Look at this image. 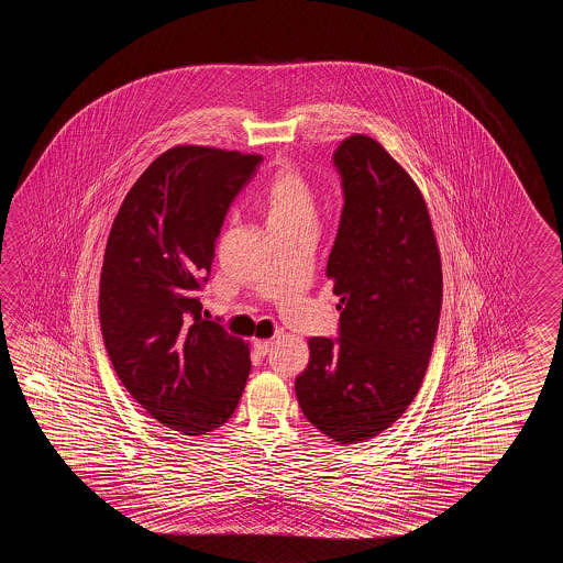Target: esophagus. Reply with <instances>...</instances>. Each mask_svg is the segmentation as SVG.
<instances>
[{
	"instance_id": "34e87169",
	"label": "esophagus",
	"mask_w": 563,
	"mask_h": 563,
	"mask_svg": "<svg viewBox=\"0 0 563 563\" xmlns=\"http://www.w3.org/2000/svg\"><path fill=\"white\" fill-rule=\"evenodd\" d=\"M274 346V342L272 340H255L253 342V350L260 354V356H265L269 350Z\"/></svg>"
}]
</instances>
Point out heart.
<instances>
[{"label": "heart", "instance_id": "obj_1", "mask_svg": "<svg viewBox=\"0 0 563 563\" xmlns=\"http://www.w3.org/2000/svg\"><path fill=\"white\" fill-rule=\"evenodd\" d=\"M267 225L269 229L286 228L296 223H313L316 201L308 179L298 168H277L265 185L262 195Z\"/></svg>", "mask_w": 563, "mask_h": 563}]
</instances>
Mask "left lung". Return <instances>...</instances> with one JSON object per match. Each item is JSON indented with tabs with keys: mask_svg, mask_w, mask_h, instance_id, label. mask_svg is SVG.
<instances>
[{
	"mask_svg": "<svg viewBox=\"0 0 563 563\" xmlns=\"http://www.w3.org/2000/svg\"><path fill=\"white\" fill-rule=\"evenodd\" d=\"M344 209L325 276L340 338H310L296 378L301 412L335 443H364L415 400L431 358L443 269L417 183L366 134L335 148Z\"/></svg>",
	"mask_w": 563,
	"mask_h": 563,
	"instance_id": "obj_1",
	"label": "left lung"
}]
</instances>
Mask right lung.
<instances>
[{"label": "right lung", "instance_id": "obj_1", "mask_svg": "<svg viewBox=\"0 0 563 563\" xmlns=\"http://www.w3.org/2000/svg\"><path fill=\"white\" fill-rule=\"evenodd\" d=\"M262 155L179 144L126 192L100 276V328L120 383L170 431L225 424L252 371L250 346L205 320L197 291L235 195Z\"/></svg>", "mask_w": 563, "mask_h": 563}]
</instances>
